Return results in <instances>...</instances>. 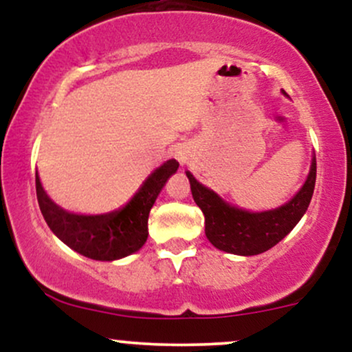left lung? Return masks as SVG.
<instances>
[{
  "mask_svg": "<svg viewBox=\"0 0 352 352\" xmlns=\"http://www.w3.org/2000/svg\"><path fill=\"white\" fill-rule=\"evenodd\" d=\"M187 177L193 200L205 215V233L210 243L227 253L252 256L280 243L305 215L316 184V157L311 164L308 180L296 197L283 207L263 213L230 207L217 193L193 179L192 173L187 172Z\"/></svg>",
  "mask_w": 352,
  "mask_h": 352,
  "instance_id": "1",
  "label": "left lung"
}]
</instances>
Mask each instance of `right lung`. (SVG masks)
<instances>
[{
    "instance_id": "1",
    "label": "right lung",
    "mask_w": 352,
    "mask_h": 352,
    "mask_svg": "<svg viewBox=\"0 0 352 352\" xmlns=\"http://www.w3.org/2000/svg\"><path fill=\"white\" fill-rule=\"evenodd\" d=\"M179 168L177 160L160 165L122 210L109 215H74L66 212L46 195L36 175V195L41 213L54 232L69 248L91 260L112 261L142 248L147 241V223L152 205L168 177Z\"/></svg>"
}]
</instances>
